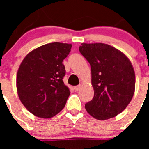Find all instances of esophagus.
Returning <instances> with one entry per match:
<instances>
[{
	"mask_svg": "<svg viewBox=\"0 0 149 149\" xmlns=\"http://www.w3.org/2000/svg\"><path fill=\"white\" fill-rule=\"evenodd\" d=\"M81 84H79V85H77V86H74V89H75L76 91H77L81 89Z\"/></svg>",
	"mask_w": 149,
	"mask_h": 149,
	"instance_id": "obj_1",
	"label": "esophagus"
}]
</instances>
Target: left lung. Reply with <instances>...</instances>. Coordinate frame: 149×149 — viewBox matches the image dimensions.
I'll use <instances>...</instances> for the list:
<instances>
[{"label":"left lung","mask_w":149,"mask_h":149,"mask_svg":"<svg viewBox=\"0 0 149 149\" xmlns=\"http://www.w3.org/2000/svg\"><path fill=\"white\" fill-rule=\"evenodd\" d=\"M81 54L90 64L93 100L85 104L90 116L98 120L113 118L131 102L135 91V72L122 51L104 43H82Z\"/></svg>","instance_id":"left-lung-1"}]
</instances>
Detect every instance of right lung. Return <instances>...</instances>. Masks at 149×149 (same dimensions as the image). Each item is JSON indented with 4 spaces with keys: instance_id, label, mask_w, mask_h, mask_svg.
I'll return each instance as SVG.
<instances>
[{
    "instance_id": "obj_1",
    "label": "right lung",
    "mask_w": 149,
    "mask_h": 149,
    "mask_svg": "<svg viewBox=\"0 0 149 149\" xmlns=\"http://www.w3.org/2000/svg\"><path fill=\"white\" fill-rule=\"evenodd\" d=\"M72 46L48 43L30 51L22 60L17 72V92L24 106L36 116L49 119L65 107L70 91L63 81V61Z\"/></svg>"
}]
</instances>
